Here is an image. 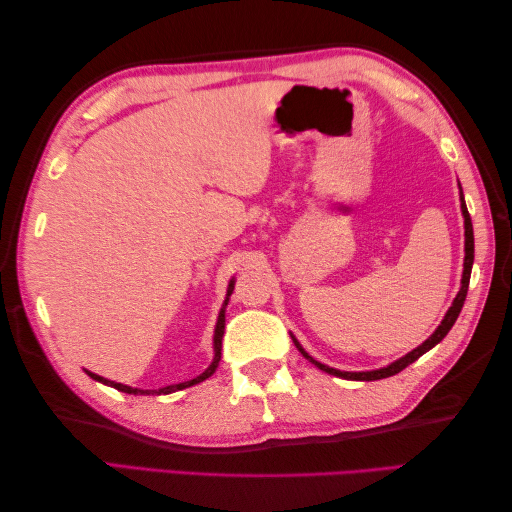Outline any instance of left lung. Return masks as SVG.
<instances>
[{
	"label": "left lung",
	"mask_w": 512,
	"mask_h": 512,
	"mask_svg": "<svg viewBox=\"0 0 512 512\" xmlns=\"http://www.w3.org/2000/svg\"><path fill=\"white\" fill-rule=\"evenodd\" d=\"M460 202H462V215H464V273H462V286H460V292L455 295L451 308L447 310V314H444L442 323L438 325V330L433 332L427 341H424L422 345H418L416 350H411L409 354H405L402 358H398L396 363H391L387 367H380V369H372V372H341V369H334V367H328L323 365L319 361H314V358L303 350V347L299 345V341L292 336V341H295V345L299 347V352L308 358L310 363L317 365L319 369H323V372H328L332 376H339V378H350V380H380V378H389L394 376L398 372H402L407 365H411L413 361H418V358L429 352L431 347H436L444 336L449 334V330L453 328V323L458 321L460 312H462V306H464V299H466V292H469V281H471V268H473V257H475V242H473V224H471V215L469 211H466V202H464V195H462V189H460Z\"/></svg>",
	"instance_id": "obj_1"
}]
</instances>
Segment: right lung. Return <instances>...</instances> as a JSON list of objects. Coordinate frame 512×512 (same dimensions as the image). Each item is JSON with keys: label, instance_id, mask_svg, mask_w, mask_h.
<instances>
[{"label": "right lung", "instance_id": "obj_1", "mask_svg": "<svg viewBox=\"0 0 512 512\" xmlns=\"http://www.w3.org/2000/svg\"><path fill=\"white\" fill-rule=\"evenodd\" d=\"M233 288H235V279L228 281V290H226L224 306H222L220 317H217V323H215V334H213V352H215V356H213L211 365L206 367L200 376H195V378L187 380V383L167 385V387H162V389H136V387H127V385H123V383H114V380H107V378H103V376H99V374H92V372H88V376H92L94 380H99V383H103V385H110V387H114V389H118V391H125V394H134V396H143V394H158V396H160V394H173V391H178V389H184V387H191V385L202 383V380L209 378V376L215 372V369H217V365H220V358H222V336H224V325H226V323H224V321H226L224 312H226V306H228V297L233 295Z\"/></svg>", "mask_w": 512, "mask_h": 512}]
</instances>
